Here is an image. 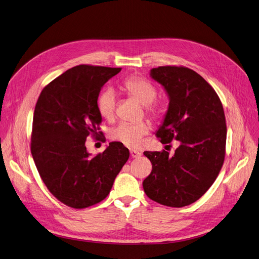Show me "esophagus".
Returning <instances> with one entry per match:
<instances>
[{
	"instance_id": "1",
	"label": "esophagus",
	"mask_w": 259,
	"mask_h": 259,
	"mask_svg": "<svg viewBox=\"0 0 259 259\" xmlns=\"http://www.w3.org/2000/svg\"><path fill=\"white\" fill-rule=\"evenodd\" d=\"M130 156L132 158H137L139 156H142V153H139V152H137L135 150H130Z\"/></svg>"
}]
</instances>
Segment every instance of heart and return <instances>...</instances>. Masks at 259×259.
Segmentation results:
<instances>
[{
	"label": "heart",
	"instance_id": "heart-1",
	"mask_svg": "<svg viewBox=\"0 0 259 259\" xmlns=\"http://www.w3.org/2000/svg\"><path fill=\"white\" fill-rule=\"evenodd\" d=\"M123 87L130 96L142 104H145V109L148 114L152 116L159 115L161 108L155 101L157 90L150 81L142 77L132 76L125 79ZM115 105L116 96L113 90L105 89L100 93L97 99V108L103 119H112L115 112ZM150 130L151 125L146 121L138 123L122 122L109 131V137L125 147L135 149L142 145L143 138L150 133Z\"/></svg>",
	"mask_w": 259,
	"mask_h": 259
}]
</instances>
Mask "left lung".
Segmentation results:
<instances>
[{"instance_id": "left-lung-1", "label": "left lung", "mask_w": 259, "mask_h": 259, "mask_svg": "<svg viewBox=\"0 0 259 259\" xmlns=\"http://www.w3.org/2000/svg\"><path fill=\"white\" fill-rule=\"evenodd\" d=\"M151 76L168 94L169 106L156 133L163 145L179 140L168 152H144L152 171L143 186L152 200L172 207L199 199L217 179L225 158L226 123L221 100L202 76L184 66H160Z\"/></svg>"}]
</instances>
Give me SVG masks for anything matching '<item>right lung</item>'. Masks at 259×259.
Instances as JSON below:
<instances>
[{
  "instance_id": "1",
  "label": "right lung",
  "mask_w": 259,
  "mask_h": 259,
  "mask_svg": "<svg viewBox=\"0 0 259 259\" xmlns=\"http://www.w3.org/2000/svg\"><path fill=\"white\" fill-rule=\"evenodd\" d=\"M121 68L78 65L45 85L37 100L31 152L50 192L64 204L84 208L102 201L129 158L117 142L103 153L87 152L89 136L102 135L99 93Z\"/></svg>"
}]
</instances>
